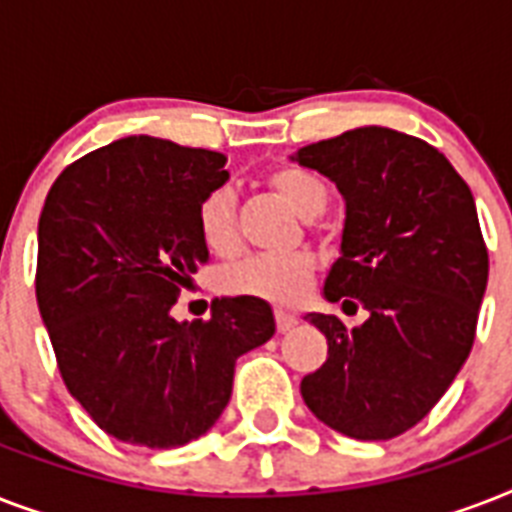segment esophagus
I'll use <instances>...</instances> for the list:
<instances>
[{
	"label": "esophagus",
	"mask_w": 512,
	"mask_h": 512,
	"mask_svg": "<svg viewBox=\"0 0 512 512\" xmlns=\"http://www.w3.org/2000/svg\"><path fill=\"white\" fill-rule=\"evenodd\" d=\"M297 324V316H292V313H284V311H276V329H279L281 335L284 332H289V329L295 327Z\"/></svg>",
	"instance_id": "esophagus-1"
}]
</instances>
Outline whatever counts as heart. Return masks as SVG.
Wrapping results in <instances>:
<instances>
[{
  "mask_svg": "<svg viewBox=\"0 0 512 512\" xmlns=\"http://www.w3.org/2000/svg\"><path fill=\"white\" fill-rule=\"evenodd\" d=\"M268 188L303 220H313L327 209L329 188L319 175L303 167H279L268 175ZM196 228L204 247L215 255H228L239 244L236 196L231 188H215L196 209ZM316 260L308 252L273 257L255 255L225 268L220 287L228 295L257 297L271 305H295L311 292Z\"/></svg>",
  "mask_w": 512,
  "mask_h": 512,
  "instance_id": "obj_1",
  "label": "heart"
}]
</instances>
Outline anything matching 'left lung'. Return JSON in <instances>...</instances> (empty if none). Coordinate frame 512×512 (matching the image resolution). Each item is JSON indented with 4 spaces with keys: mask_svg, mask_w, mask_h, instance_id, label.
I'll list each match as a JSON object with an SVG mask.
<instances>
[{
    "mask_svg": "<svg viewBox=\"0 0 512 512\" xmlns=\"http://www.w3.org/2000/svg\"><path fill=\"white\" fill-rule=\"evenodd\" d=\"M345 201L340 257L324 297L369 313L361 327L308 313L327 361L300 393L342 436L385 441L414 428L465 364L489 279L473 193L425 140L356 127L289 156Z\"/></svg>",
    "mask_w": 512,
    "mask_h": 512,
    "instance_id": "obj_1",
    "label": "left lung"
}]
</instances>
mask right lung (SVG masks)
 Listing matches in <instances>:
<instances>
[{"instance_id": "right-lung-1", "label": "right lung", "mask_w": 512, "mask_h": 512, "mask_svg": "<svg viewBox=\"0 0 512 512\" xmlns=\"http://www.w3.org/2000/svg\"><path fill=\"white\" fill-rule=\"evenodd\" d=\"M225 156L130 135L60 172L39 217L36 303L68 393L108 436L177 449L231 401L236 358L276 332L271 305L223 297L209 321L172 305L209 260L196 209Z\"/></svg>"}]
</instances>
